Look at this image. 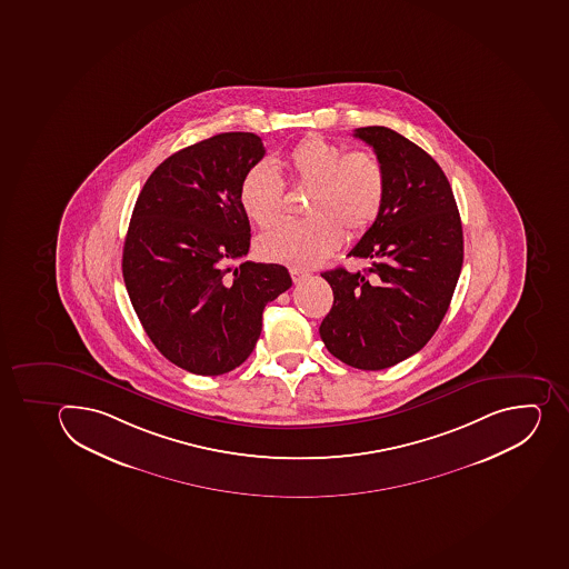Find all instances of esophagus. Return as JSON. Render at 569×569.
<instances>
[{"mask_svg": "<svg viewBox=\"0 0 569 569\" xmlns=\"http://www.w3.org/2000/svg\"><path fill=\"white\" fill-rule=\"evenodd\" d=\"M290 276H292V281L297 284V282H302L305 279H308L310 273L305 272L301 268H290Z\"/></svg>", "mask_w": 569, "mask_h": 569, "instance_id": "34e87169", "label": "esophagus"}]
</instances>
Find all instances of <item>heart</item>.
<instances>
[{
    "mask_svg": "<svg viewBox=\"0 0 569 569\" xmlns=\"http://www.w3.org/2000/svg\"><path fill=\"white\" fill-rule=\"evenodd\" d=\"M284 167L293 181L308 184V218L281 222L261 236L262 259L293 268L321 264L348 236H361L373 224L386 196V173L371 152H348L321 136L297 143ZM282 181L267 163H258L242 176L239 204L250 221L270 228L281 219Z\"/></svg>",
    "mask_w": 569,
    "mask_h": 569,
    "instance_id": "1",
    "label": "heart"
}]
</instances>
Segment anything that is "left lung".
Here are the masks:
<instances>
[{"label":"left lung","mask_w":569,"mask_h":569,"mask_svg":"<svg viewBox=\"0 0 569 569\" xmlns=\"http://www.w3.org/2000/svg\"><path fill=\"white\" fill-rule=\"evenodd\" d=\"M386 173L379 218L350 258L368 259L366 272L321 273L333 290L322 319L331 356L359 370H385L413 356L436 333L459 281L465 244L450 181L430 153L396 130L362 127Z\"/></svg>","instance_id":"8db88e82"}]
</instances>
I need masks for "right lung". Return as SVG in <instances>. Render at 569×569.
<instances>
[{
	"label": "right lung",
	"instance_id": "obj_1",
	"mask_svg": "<svg viewBox=\"0 0 569 569\" xmlns=\"http://www.w3.org/2000/svg\"><path fill=\"white\" fill-rule=\"evenodd\" d=\"M262 156L256 133H218L164 159L133 207L124 287L153 347L190 373L222 376L247 361L262 310L292 287L281 264L241 261L250 222L239 184Z\"/></svg>",
	"mask_w": 569,
	"mask_h": 569
}]
</instances>
